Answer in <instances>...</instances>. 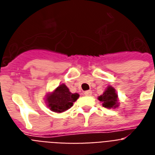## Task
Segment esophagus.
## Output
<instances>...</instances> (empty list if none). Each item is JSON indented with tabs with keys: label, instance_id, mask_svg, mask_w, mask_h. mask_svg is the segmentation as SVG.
<instances>
[{
	"label": "esophagus",
	"instance_id": "esophagus-1",
	"mask_svg": "<svg viewBox=\"0 0 155 155\" xmlns=\"http://www.w3.org/2000/svg\"><path fill=\"white\" fill-rule=\"evenodd\" d=\"M91 94H92V91H84V95H85V96H91Z\"/></svg>",
	"mask_w": 155,
	"mask_h": 155
}]
</instances>
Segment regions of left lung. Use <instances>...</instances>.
<instances>
[{
    "label": "left lung",
    "mask_w": 155,
    "mask_h": 155,
    "mask_svg": "<svg viewBox=\"0 0 155 155\" xmlns=\"http://www.w3.org/2000/svg\"><path fill=\"white\" fill-rule=\"evenodd\" d=\"M99 101L102 102V106L107 108H112L117 107V94L112 87H108L103 94L100 96Z\"/></svg>",
    "instance_id": "obj_1"
}]
</instances>
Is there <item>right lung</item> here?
Wrapping results in <instances>:
<instances>
[{
    "label": "right lung",
    "instance_id": "1",
    "mask_svg": "<svg viewBox=\"0 0 155 155\" xmlns=\"http://www.w3.org/2000/svg\"><path fill=\"white\" fill-rule=\"evenodd\" d=\"M78 97V93L73 94L66 85L62 84L49 96H47L46 101L52 110L55 112H63L73 107V102H75Z\"/></svg>",
    "mask_w": 155,
    "mask_h": 155
}]
</instances>
